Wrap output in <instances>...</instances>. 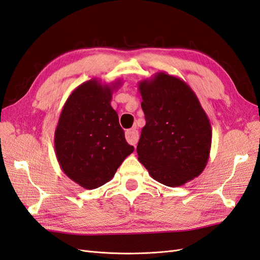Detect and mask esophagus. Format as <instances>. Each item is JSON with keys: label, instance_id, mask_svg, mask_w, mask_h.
<instances>
[{"label": "esophagus", "instance_id": "34e87169", "mask_svg": "<svg viewBox=\"0 0 260 260\" xmlns=\"http://www.w3.org/2000/svg\"><path fill=\"white\" fill-rule=\"evenodd\" d=\"M125 139L126 141H128L130 144L135 145L138 143V140H139V134L138 131L136 129H129L125 131Z\"/></svg>", "mask_w": 260, "mask_h": 260}]
</instances>
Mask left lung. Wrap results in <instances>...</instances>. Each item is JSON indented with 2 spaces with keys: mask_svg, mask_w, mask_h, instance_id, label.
<instances>
[{
  "mask_svg": "<svg viewBox=\"0 0 260 260\" xmlns=\"http://www.w3.org/2000/svg\"><path fill=\"white\" fill-rule=\"evenodd\" d=\"M145 117L137 152L151 178L175 187L203 172L212 126L199 98L184 80L164 72L138 84Z\"/></svg>",
  "mask_w": 260,
  "mask_h": 260,
  "instance_id": "left-lung-1",
  "label": "left lung"
}]
</instances>
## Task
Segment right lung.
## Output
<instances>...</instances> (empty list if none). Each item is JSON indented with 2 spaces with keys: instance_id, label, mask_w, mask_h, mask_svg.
Instances as JSON below:
<instances>
[{
  "instance_id": "add662e5",
  "label": "right lung",
  "mask_w": 260,
  "mask_h": 260,
  "mask_svg": "<svg viewBox=\"0 0 260 260\" xmlns=\"http://www.w3.org/2000/svg\"><path fill=\"white\" fill-rule=\"evenodd\" d=\"M121 86L96 78L82 82L62 107L54 137L59 167L69 179L87 189L109 182L135 148L125 141L116 110L113 90Z\"/></svg>"
}]
</instances>
